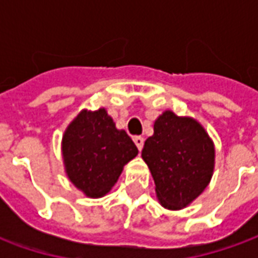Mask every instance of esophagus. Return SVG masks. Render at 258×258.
Masks as SVG:
<instances>
[{
    "mask_svg": "<svg viewBox=\"0 0 258 258\" xmlns=\"http://www.w3.org/2000/svg\"><path fill=\"white\" fill-rule=\"evenodd\" d=\"M134 142L137 148H138V151L142 149V146H144V138L142 137H134Z\"/></svg>",
    "mask_w": 258,
    "mask_h": 258,
    "instance_id": "obj_1",
    "label": "esophagus"
}]
</instances>
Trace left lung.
Segmentation results:
<instances>
[{"mask_svg":"<svg viewBox=\"0 0 258 258\" xmlns=\"http://www.w3.org/2000/svg\"><path fill=\"white\" fill-rule=\"evenodd\" d=\"M214 144L202 124L171 110L160 114L145 141L142 159L151 170L163 207L179 210L209 185L214 171Z\"/></svg>","mask_w":258,"mask_h":258,"instance_id":"8db88e82","label":"left lung"}]
</instances>
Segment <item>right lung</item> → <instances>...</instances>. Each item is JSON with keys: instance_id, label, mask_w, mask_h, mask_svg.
<instances>
[{"instance_id": "add662e5", "label": "right lung", "mask_w": 258, "mask_h": 258, "mask_svg": "<svg viewBox=\"0 0 258 258\" xmlns=\"http://www.w3.org/2000/svg\"><path fill=\"white\" fill-rule=\"evenodd\" d=\"M62 155L74 186L88 198H102L117 182L138 149L102 107L95 112L83 110L69 124L62 138Z\"/></svg>"}]
</instances>
